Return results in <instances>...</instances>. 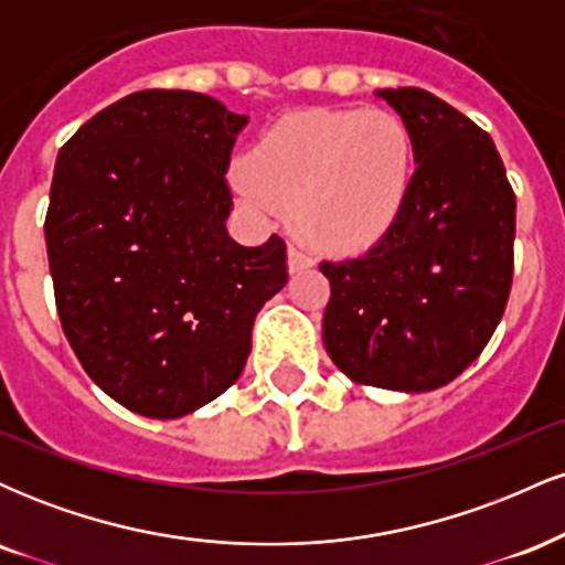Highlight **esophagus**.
I'll return each instance as SVG.
<instances>
[{
	"mask_svg": "<svg viewBox=\"0 0 565 565\" xmlns=\"http://www.w3.org/2000/svg\"><path fill=\"white\" fill-rule=\"evenodd\" d=\"M310 265H313V257L308 255V249H305L300 242H291L289 244V268L297 274V270L310 268Z\"/></svg>",
	"mask_w": 565,
	"mask_h": 565,
	"instance_id": "34e87169",
	"label": "esophagus"
}]
</instances>
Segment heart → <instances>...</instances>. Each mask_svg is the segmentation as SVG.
I'll return each mask as SVG.
<instances>
[{"label": "heart", "mask_w": 565, "mask_h": 565, "mask_svg": "<svg viewBox=\"0 0 565 565\" xmlns=\"http://www.w3.org/2000/svg\"><path fill=\"white\" fill-rule=\"evenodd\" d=\"M236 188L252 210H295L316 249L359 252L380 242L414 180L412 129L387 108H305L260 135Z\"/></svg>", "instance_id": "obj_1"}]
</instances>
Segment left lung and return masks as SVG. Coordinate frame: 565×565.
<instances>
[{
    "mask_svg": "<svg viewBox=\"0 0 565 565\" xmlns=\"http://www.w3.org/2000/svg\"><path fill=\"white\" fill-rule=\"evenodd\" d=\"M412 129V191L372 249L323 260V345L342 374L385 391H436L494 334L512 287L515 193L494 140L419 87L380 89Z\"/></svg>",
    "mask_w": 565,
    "mask_h": 565,
    "instance_id": "8db88e82",
    "label": "left lung"
}]
</instances>
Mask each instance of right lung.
Returning a JSON list of instances; mask_svg holds the SVG:
<instances>
[{
  "label": "right lung",
  "mask_w": 565,
  "mask_h": 565,
  "mask_svg": "<svg viewBox=\"0 0 565 565\" xmlns=\"http://www.w3.org/2000/svg\"><path fill=\"white\" fill-rule=\"evenodd\" d=\"M246 121L210 95L140 89L57 153L44 238L61 327L95 385L142 417L228 391L287 284L281 236L242 246L225 231Z\"/></svg>",
  "instance_id": "add662e5"
}]
</instances>
